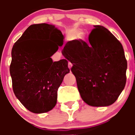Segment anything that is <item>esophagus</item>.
<instances>
[{
    "instance_id": "34e87169",
    "label": "esophagus",
    "mask_w": 135,
    "mask_h": 135,
    "mask_svg": "<svg viewBox=\"0 0 135 135\" xmlns=\"http://www.w3.org/2000/svg\"><path fill=\"white\" fill-rule=\"evenodd\" d=\"M68 66H69V69H71V68H72V66H73V64H72L71 62H69V65H68Z\"/></svg>"
}]
</instances>
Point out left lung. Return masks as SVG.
<instances>
[{"label": "left lung", "instance_id": "8db88e82", "mask_svg": "<svg viewBox=\"0 0 135 135\" xmlns=\"http://www.w3.org/2000/svg\"><path fill=\"white\" fill-rule=\"evenodd\" d=\"M94 27L89 45L73 40L62 54L73 64L71 71L82 100L92 107H108L124 89L127 62L119 40L103 26Z\"/></svg>", "mask_w": 135, "mask_h": 135}]
</instances>
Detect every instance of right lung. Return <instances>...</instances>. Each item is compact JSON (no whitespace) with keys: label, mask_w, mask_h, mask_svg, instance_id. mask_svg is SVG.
<instances>
[{"label":"right lung","mask_w":135,"mask_h":135,"mask_svg":"<svg viewBox=\"0 0 135 135\" xmlns=\"http://www.w3.org/2000/svg\"><path fill=\"white\" fill-rule=\"evenodd\" d=\"M63 39L55 25L34 24L13 46L9 72L13 93L31 112H47L56 105L58 88L70 70L67 60L53 62L51 57L62 46Z\"/></svg>","instance_id":"obj_1"}]
</instances>
